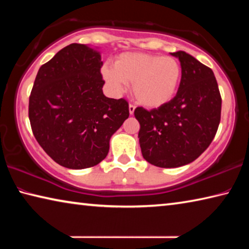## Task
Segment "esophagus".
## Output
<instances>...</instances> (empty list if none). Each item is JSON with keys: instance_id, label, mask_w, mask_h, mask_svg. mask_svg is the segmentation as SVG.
Here are the masks:
<instances>
[{"instance_id": "34e87169", "label": "esophagus", "mask_w": 249, "mask_h": 249, "mask_svg": "<svg viewBox=\"0 0 249 249\" xmlns=\"http://www.w3.org/2000/svg\"><path fill=\"white\" fill-rule=\"evenodd\" d=\"M128 111H129V114L133 115L134 114V111H135V105L129 104L128 105Z\"/></svg>"}]
</instances>
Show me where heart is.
Here are the masks:
<instances>
[{"label":"heart","mask_w":249,"mask_h":249,"mask_svg":"<svg viewBox=\"0 0 249 249\" xmlns=\"http://www.w3.org/2000/svg\"><path fill=\"white\" fill-rule=\"evenodd\" d=\"M114 68L103 67L102 75L116 93L132 83L134 98L147 107H159L175 98L182 70L177 59L145 53H125L117 56Z\"/></svg>","instance_id":"b5f03b06"}]
</instances>
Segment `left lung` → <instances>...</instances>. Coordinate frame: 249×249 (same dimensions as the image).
<instances>
[{"instance_id": "left-lung-1", "label": "left lung", "mask_w": 249, "mask_h": 249, "mask_svg": "<svg viewBox=\"0 0 249 249\" xmlns=\"http://www.w3.org/2000/svg\"><path fill=\"white\" fill-rule=\"evenodd\" d=\"M179 59L182 78L167 104L147 111L135 108L142 157L160 168H177L196 160L212 142L221 121L222 99L212 69L185 52Z\"/></svg>"}]
</instances>
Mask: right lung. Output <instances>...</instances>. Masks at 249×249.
I'll use <instances>...</instances> for the list:
<instances>
[{"instance_id": "add662e5", "label": "right lung", "mask_w": 249, "mask_h": 249, "mask_svg": "<svg viewBox=\"0 0 249 249\" xmlns=\"http://www.w3.org/2000/svg\"><path fill=\"white\" fill-rule=\"evenodd\" d=\"M101 53L71 44L39 68L29 96L34 136L46 154L69 169L98 165L109 140L129 115L124 99L103 94Z\"/></svg>"}]
</instances>
